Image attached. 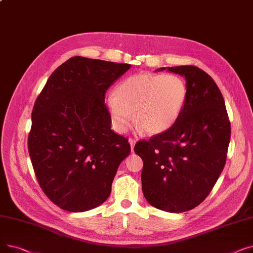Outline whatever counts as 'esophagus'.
I'll use <instances>...</instances> for the list:
<instances>
[{
    "label": "esophagus",
    "instance_id": "34e87169",
    "mask_svg": "<svg viewBox=\"0 0 253 253\" xmlns=\"http://www.w3.org/2000/svg\"><path fill=\"white\" fill-rule=\"evenodd\" d=\"M129 143H130V147H131V151L133 152V149H134V144H135V140L134 139H132V138H129Z\"/></svg>",
    "mask_w": 253,
    "mask_h": 253
}]
</instances>
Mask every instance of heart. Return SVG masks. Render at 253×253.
<instances>
[{"label":"heart","instance_id":"heart-1","mask_svg":"<svg viewBox=\"0 0 253 253\" xmlns=\"http://www.w3.org/2000/svg\"><path fill=\"white\" fill-rule=\"evenodd\" d=\"M187 85L173 75L142 73L128 77L120 83L106 104L112 122L119 133L131 124L147 134H160L178 120L187 100Z\"/></svg>","mask_w":253,"mask_h":253}]
</instances>
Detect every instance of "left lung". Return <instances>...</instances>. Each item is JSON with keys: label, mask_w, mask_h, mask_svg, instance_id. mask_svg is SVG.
Segmentation results:
<instances>
[{"label": "left lung", "mask_w": 253, "mask_h": 253, "mask_svg": "<svg viewBox=\"0 0 253 253\" xmlns=\"http://www.w3.org/2000/svg\"><path fill=\"white\" fill-rule=\"evenodd\" d=\"M168 70L185 78L187 100L175 124L141 140L134 152L143 162L142 193L154 207L178 213L202 203L227 160L231 124L220 90L194 65Z\"/></svg>", "instance_id": "1"}]
</instances>
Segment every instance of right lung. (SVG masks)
Instances as JSON below:
<instances>
[{
    "mask_svg": "<svg viewBox=\"0 0 253 253\" xmlns=\"http://www.w3.org/2000/svg\"><path fill=\"white\" fill-rule=\"evenodd\" d=\"M127 63L75 56L52 73L32 113L29 153L40 187L63 210L83 212L109 198L131 150L111 128L106 90Z\"/></svg>",
    "mask_w": 253,
    "mask_h": 253,
    "instance_id": "add662e5",
    "label": "right lung"
}]
</instances>
